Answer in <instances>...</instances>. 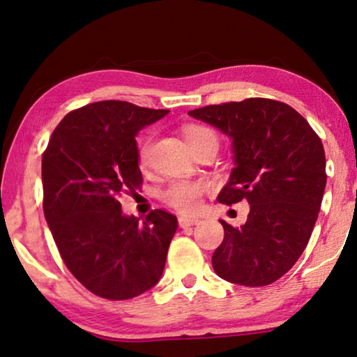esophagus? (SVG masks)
<instances>
[{"mask_svg":"<svg viewBox=\"0 0 357 357\" xmlns=\"http://www.w3.org/2000/svg\"><path fill=\"white\" fill-rule=\"evenodd\" d=\"M179 226L183 227V229H188V227H190V226H195V225H199V220H197V218H189V216H179Z\"/></svg>","mask_w":357,"mask_h":357,"instance_id":"34e87169","label":"esophagus"}]
</instances>
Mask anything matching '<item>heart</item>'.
Segmentation results:
<instances>
[{
	"mask_svg": "<svg viewBox=\"0 0 357 357\" xmlns=\"http://www.w3.org/2000/svg\"><path fill=\"white\" fill-rule=\"evenodd\" d=\"M184 137L188 141L190 149L199 147L208 141L218 142V137L210 128L200 126V125H188L184 128ZM137 158H139L141 167H146L151 158V139H144L139 144V151H137ZM206 190V185L204 183H195V181H178L169 185L165 190L163 200L167 202L169 206L176 208L183 213H194L202 206V197H204Z\"/></svg>",
	"mask_w": 357,
	"mask_h": 357,
	"instance_id": "1",
	"label": "heart"
}]
</instances>
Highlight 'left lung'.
Wrapping results in <instances>:
<instances>
[{
	"mask_svg": "<svg viewBox=\"0 0 357 357\" xmlns=\"http://www.w3.org/2000/svg\"><path fill=\"white\" fill-rule=\"evenodd\" d=\"M232 141L234 168L216 200L247 199L245 225L225 220L211 263L221 279L263 287L291 269L310 242L326 190V152L310 123L290 105L263 98L189 112Z\"/></svg>",
	"mask_w": 357,
	"mask_h": 357,
	"instance_id": "obj_1",
	"label": "left lung"
}]
</instances>
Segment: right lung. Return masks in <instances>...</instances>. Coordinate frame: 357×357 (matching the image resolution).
<instances>
[{
    "instance_id": "add662e5",
    "label": "right lung",
    "mask_w": 357,
    "mask_h": 357,
    "mask_svg": "<svg viewBox=\"0 0 357 357\" xmlns=\"http://www.w3.org/2000/svg\"><path fill=\"white\" fill-rule=\"evenodd\" d=\"M169 110L100 100L66 115L43 153V208L63 263L107 300H128L160 280L178 229L172 213L125 215L119 197L142 183L136 136Z\"/></svg>"
}]
</instances>
